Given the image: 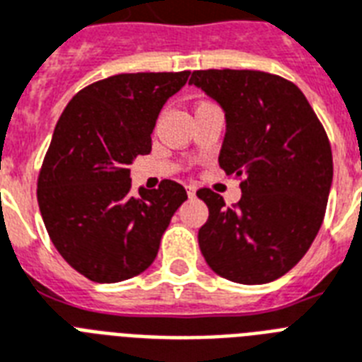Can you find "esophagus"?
Masks as SVG:
<instances>
[{"instance_id":"34e87169","label":"esophagus","mask_w":362,"mask_h":362,"mask_svg":"<svg viewBox=\"0 0 362 362\" xmlns=\"http://www.w3.org/2000/svg\"><path fill=\"white\" fill-rule=\"evenodd\" d=\"M196 190L198 189H196L194 185H187V194H189V198H194Z\"/></svg>"}]
</instances>
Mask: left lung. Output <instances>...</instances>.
Returning <instances> with one entry per match:
<instances>
[{"mask_svg":"<svg viewBox=\"0 0 362 362\" xmlns=\"http://www.w3.org/2000/svg\"><path fill=\"white\" fill-rule=\"evenodd\" d=\"M196 86L224 112L218 164L243 177L228 209L209 189L198 231L205 262L237 284H267L296 267L322 228L332 185L327 134L296 83L259 71H194Z\"/></svg>","mask_w":362,"mask_h":362,"instance_id":"left-lung-1","label":"left lung"}]
</instances>
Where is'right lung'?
Returning <instances> with one entry per match:
<instances>
[{"label":"right lung","mask_w":362,"mask_h":362,"mask_svg":"<svg viewBox=\"0 0 362 362\" xmlns=\"http://www.w3.org/2000/svg\"><path fill=\"white\" fill-rule=\"evenodd\" d=\"M189 74H115L78 91L57 121L37 183L39 209L57 252L93 282L146 271L187 199L170 179L132 194L131 164L149 155L158 114Z\"/></svg>","instance_id":"add662e5"}]
</instances>
